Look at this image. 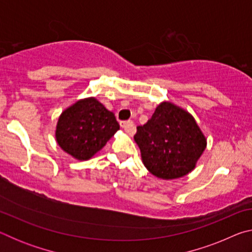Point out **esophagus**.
<instances>
[{
	"instance_id": "obj_1",
	"label": "esophagus",
	"mask_w": 252,
	"mask_h": 252,
	"mask_svg": "<svg viewBox=\"0 0 252 252\" xmlns=\"http://www.w3.org/2000/svg\"><path fill=\"white\" fill-rule=\"evenodd\" d=\"M121 126L123 127V130H125L127 134H130V135L134 134L135 126L132 121H123V122H121Z\"/></svg>"
}]
</instances>
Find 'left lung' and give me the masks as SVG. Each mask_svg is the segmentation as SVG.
<instances>
[{"label": "left lung", "mask_w": 252, "mask_h": 252, "mask_svg": "<svg viewBox=\"0 0 252 252\" xmlns=\"http://www.w3.org/2000/svg\"><path fill=\"white\" fill-rule=\"evenodd\" d=\"M134 141L142 162L157 178L172 180L192 171L207 147L194 118L171 102H161L146 125L136 127Z\"/></svg>", "instance_id": "1"}]
</instances>
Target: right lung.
<instances>
[{
  "mask_svg": "<svg viewBox=\"0 0 252 252\" xmlns=\"http://www.w3.org/2000/svg\"><path fill=\"white\" fill-rule=\"evenodd\" d=\"M120 129L114 113L97 101H76L59 117L55 139L63 151L76 160H89Z\"/></svg>",
  "mask_w": 252,
  "mask_h": 252,
  "instance_id": "add662e5",
  "label": "right lung"
}]
</instances>
